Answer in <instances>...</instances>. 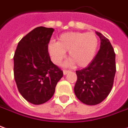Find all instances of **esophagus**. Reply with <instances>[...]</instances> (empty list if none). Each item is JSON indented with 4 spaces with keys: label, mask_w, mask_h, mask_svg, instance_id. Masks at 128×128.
I'll list each match as a JSON object with an SVG mask.
<instances>
[{
    "label": "esophagus",
    "mask_w": 128,
    "mask_h": 128,
    "mask_svg": "<svg viewBox=\"0 0 128 128\" xmlns=\"http://www.w3.org/2000/svg\"><path fill=\"white\" fill-rule=\"evenodd\" d=\"M70 71V70H63V73H64V75H66L67 73H68Z\"/></svg>",
    "instance_id": "34e87169"
}]
</instances>
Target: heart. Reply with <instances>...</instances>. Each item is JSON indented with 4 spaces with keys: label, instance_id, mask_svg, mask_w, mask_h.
Listing matches in <instances>:
<instances>
[{
    "label": "heart",
    "instance_id": "obj_1",
    "mask_svg": "<svg viewBox=\"0 0 128 128\" xmlns=\"http://www.w3.org/2000/svg\"><path fill=\"white\" fill-rule=\"evenodd\" d=\"M98 46V39L94 32H70L61 34L58 42H50L48 50L52 62L60 64L68 51L71 63L78 67H84L94 60Z\"/></svg>",
    "mask_w": 128,
    "mask_h": 128
}]
</instances>
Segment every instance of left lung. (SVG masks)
Listing matches in <instances>:
<instances>
[{
	"label": "left lung",
	"mask_w": 128,
	"mask_h": 128,
	"mask_svg": "<svg viewBox=\"0 0 128 128\" xmlns=\"http://www.w3.org/2000/svg\"><path fill=\"white\" fill-rule=\"evenodd\" d=\"M100 46L95 58L87 66L76 70L78 77L74 86L76 97L86 104L95 105L110 94L116 73V54L109 39L96 32Z\"/></svg>",
	"instance_id": "1"
}]
</instances>
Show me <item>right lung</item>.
I'll return each instance as SVG.
<instances>
[{"label": "right lung", "instance_id": "add662e5", "mask_svg": "<svg viewBox=\"0 0 128 128\" xmlns=\"http://www.w3.org/2000/svg\"><path fill=\"white\" fill-rule=\"evenodd\" d=\"M54 29L40 26L18 42L14 55V76L27 101L41 104L53 96L63 71L50 60L48 44Z\"/></svg>", "mask_w": 128, "mask_h": 128}]
</instances>
